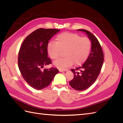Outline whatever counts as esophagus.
I'll list each match as a JSON object with an SVG mask.
<instances>
[{
	"label": "esophagus",
	"instance_id": "obj_1",
	"mask_svg": "<svg viewBox=\"0 0 123 123\" xmlns=\"http://www.w3.org/2000/svg\"><path fill=\"white\" fill-rule=\"evenodd\" d=\"M68 69H59V71L60 72H65L67 71Z\"/></svg>",
	"mask_w": 123,
	"mask_h": 123
}]
</instances>
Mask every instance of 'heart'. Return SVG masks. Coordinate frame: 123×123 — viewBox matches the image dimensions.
I'll return each mask as SVG.
<instances>
[{"instance_id": "b5f03b06", "label": "heart", "mask_w": 123, "mask_h": 123, "mask_svg": "<svg viewBox=\"0 0 123 123\" xmlns=\"http://www.w3.org/2000/svg\"><path fill=\"white\" fill-rule=\"evenodd\" d=\"M91 48L90 40L81 37L76 33L64 32L58 35L56 43L50 42L48 44L47 51L51 59L56 60L59 57L62 51H65V57L54 62V65L60 69L72 66L80 65L86 60Z\"/></svg>"}]
</instances>
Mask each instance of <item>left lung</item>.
I'll return each mask as SVG.
<instances>
[{"label": "left lung", "mask_w": 123, "mask_h": 123, "mask_svg": "<svg viewBox=\"0 0 123 123\" xmlns=\"http://www.w3.org/2000/svg\"><path fill=\"white\" fill-rule=\"evenodd\" d=\"M77 31L86 33L91 41V49L89 57L82 66L71 70L74 74V77L69 84L76 90L83 91L90 87L97 79L103 66L104 54L98 40L94 35L84 29Z\"/></svg>", "instance_id": "obj_1"}]
</instances>
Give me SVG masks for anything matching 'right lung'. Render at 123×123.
<instances>
[{
	"label": "right lung",
	"instance_id": "right-lung-1",
	"mask_svg": "<svg viewBox=\"0 0 123 123\" xmlns=\"http://www.w3.org/2000/svg\"><path fill=\"white\" fill-rule=\"evenodd\" d=\"M60 30L39 29L25 38L20 48L18 64L24 80L31 87L42 90L49 86L59 71L55 68L42 70L52 63L48 57L49 40Z\"/></svg>",
	"mask_w": 123,
	"mask_h": 123
}]
</instances>
